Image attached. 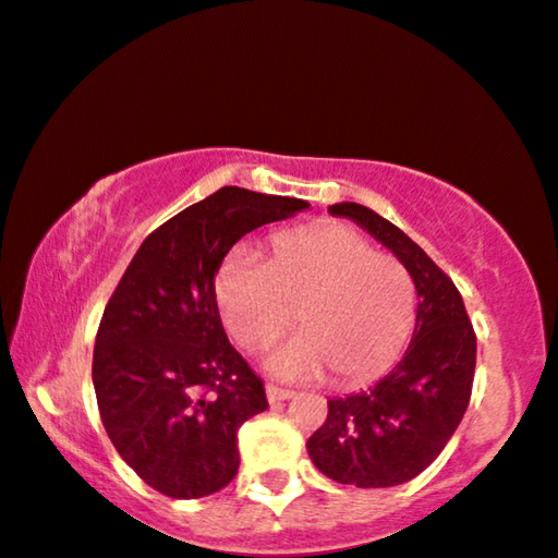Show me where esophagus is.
<instances>
[{
    "label": "esophagus",
    "mask_w": 558,
    "mask_h": 558,
    "mask_svg": "<svg viewBox=\"0 0 558 558\" xmlns=\"http://www.w3.org/2000/svg\"><path fill=\"white\" fill-rule=\"evenodd\" d=\"M265 392H267V400H270V402H280V400H288V398H293V392H291V389H286V387H278V385H267V387H265Z\"/></svg>",
    "instance_id": "esophagus-1"
}]
</instances>
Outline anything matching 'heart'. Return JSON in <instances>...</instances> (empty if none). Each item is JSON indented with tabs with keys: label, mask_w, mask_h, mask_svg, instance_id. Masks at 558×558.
<instances>
[{
	"label": "heart",
	"mask_w": 558,
	"mask_h": 558,
	"mask_svg": "<svg viewBox=\"0 0 558 558\" xmlns=\"http://www.w3.org/2000/svg\"><path fill=\"white\" fill-rule=\"evenodd\" d=\"M215 299L228 332L259 351L296 322L304 335L267 355L286 379L355 385L398 359L415 325V280L395 254L374 250L343 223H314L278 233L270 262L233 250L215 275Z\"/></svg>",
	"instance_id": "b5f03b06"
}]
</instances>
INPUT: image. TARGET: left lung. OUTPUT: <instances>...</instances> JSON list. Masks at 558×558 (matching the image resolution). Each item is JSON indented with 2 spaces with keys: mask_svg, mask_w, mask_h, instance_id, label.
Returning <instances> with one entry per match:
<instances>
[{
  "mask_svg": "<svg viewBox=\"0 0 558 558\" xmlns=\"http://www.w3.org/2000/svg\"><path fill=\"white\" fill-rule=\"evenodd\" d=\"M364 226L408 267L418 291L415 332L387 377L364 392L327 400V418L308 436V458L327 478L387 488L415 478L439 458L468 411L475 330L458 286L398 226L355 203L330 207Z\"/></svg>",
  "mask_w": 558,
  "mask_h": 558,
  "instance_id": "left-lung-1",
  "label": "left lung"
}]
</instances>
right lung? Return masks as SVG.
I'll list each match as a JSON object with an SVG mask.
<instances>
[{"label": "right lung", "instance_id": "add662e5", "mask_svg": "<svg viewBox=\"0 0 558 558\" xmlns=\"http://www.w3.org/2000/svg\"><path fill=\"white\" fill-rule=\"evenodd\" d=\"M304 199L223 186L143 241L100 317L93 387L111 445L147 486L199 499L239 473L236 434L265 381L228 343L215 272L241 236Z\"/></svg>", "mask_w": 558, "mask_h": 558}]
</instances>
